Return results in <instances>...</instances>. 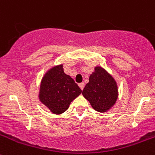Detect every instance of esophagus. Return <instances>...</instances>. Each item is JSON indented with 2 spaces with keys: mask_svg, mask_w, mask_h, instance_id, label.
Masks as SVG:
<instances>
[{
  "mask_svg": "<svg viewBox=\"0 0 155 155\" xmlns=\"http://www.w3.org/2000/svg\"><path fill=\"white\" fill-rule=\"evenodd\" d=\"M79 88H81V89L83 90L84 86H85V84H84L83 82H82V83H79Z\"/></svg>",
  "mask_w": 155,
  "mask_h": 155,
  "instance_id": "obj_1",
  "label": "esophagus"
}]
</instances>
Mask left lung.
<instances>
[{
    "mask_svg": "<svg viewBox=\"0 0 155 155\" xmlns=\"http://www.w3.org/2000/svg\"><path fill=\"white\" fill-rule=\"evenodd\" d=\"M82 95L92 108L100 113L109 110L118 98V86L114 78L101 66L94 67Z\"/></svg>",
    "mask_w": 155,
    "mask_h": 155,
    "instance_id": "left-lung-1",
    "label": "left lung"
}]
</instances>
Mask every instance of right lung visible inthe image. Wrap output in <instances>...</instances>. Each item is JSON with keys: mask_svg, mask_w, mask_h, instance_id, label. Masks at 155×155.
<instances>
[{"mask_svg": "<svg viewBox=\"0 0 155 155\" xmlns=\"http://www.w3.org/2000/svg\"><path fill=\"white\" fill-rule=\"evenodd\" d=\"M63 64L49 69L42 77L38 98L53 114H61L82 93L77 84L64 72Z\"/></svg>", "mask_w": 155, "mask_h": 155, "instance_id": "1", "label": "right lung"}]
</instances>
